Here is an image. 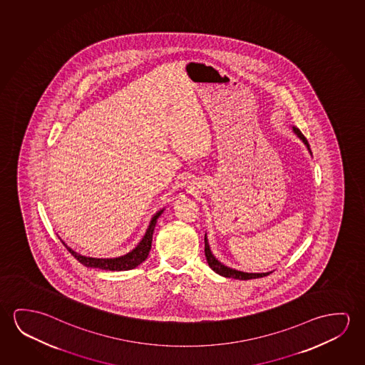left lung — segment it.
I'll return each mask as SVG.
<instances>
[{
  "label": "left lung",
  "instance_id": "1",
  "mask_svg": "<svg viewBox=\"0 0 365 365\" xmlns=\"http://www.w3.org/2000/svg\"><path fill=\"white\" fill-rule=\"evenodd\" d=\"M292 129H293V133L297 135L298 138L303 141V144L307 146L309 154L312 155V152H311V149H309V141L303 136L302 133H301L299 129L296 128V126H292ZM205 255H206V259H207L210 268H211L213 272H216L217 274L226 277V278H235V279H240V281H247V279L262 278V277H265V275H269L270 273H273V272H267V273H247V272H240V270L232 269L230 267H226V265H224V264L219 262L217 259L215 258V255H213L211 249H210L207 235H205Z\"/></svg>",
  "mask_w": 365,
  "mask_h": 365
}]
</instances>
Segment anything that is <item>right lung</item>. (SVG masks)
I'll return each mask as SVG.
<instances>
[{
  "mask_svg": "<svg viewBox=\"0 0 365 365\" xmlns=\"http://www.w3.org/2000/svg\"><path fill=\"white\" fill-rule=\"evenodd\" d=\"M163 211H164V208H162L160 211H158L153 216L150 222H149V226L146 229L145 235L143 236L140 242L131 252L125 254V255H121V257H118V258H92V257H86V255L74 252L73 249L68 247L67 244L64 242H62L63 245L67 247L68 252H71L74 258L78 260L79 263L83 264V265L88 267V268H98V269L111 270V272L134 269L138 265H140L148 258V255H149L150 247H152L153 232H154L158 219L162 215Z\"/></svg>",
  "mask_w": 365,
  "mask_h": 365,
  "instance_id": "add662e5",
  "label": "right lung"
}]
</instances>
